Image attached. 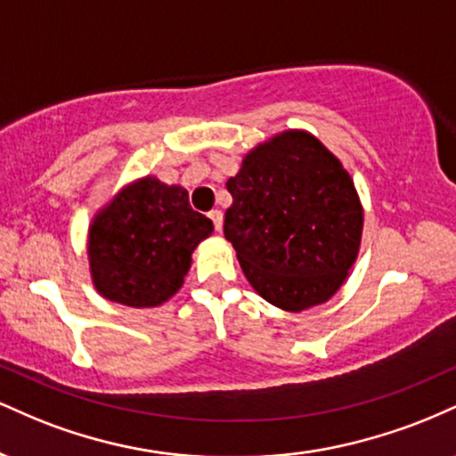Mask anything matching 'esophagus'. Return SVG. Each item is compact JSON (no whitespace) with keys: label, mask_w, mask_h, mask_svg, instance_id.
Segmentation results:
<instances>
[{"label":"esophagus","mask_w":456,"mask_h":456,"mask_svg":"<svg viewBox=\"0 0 456 456\" xmlns=\"http://www.w3.org/2000/svg\"><path fill=\"white\" fill-rule=\"evenodd\" d=\"M210 218L214 223V229H216V232H223V212L221 210H212Z\"/></svg>","instance_id":"esophagus-1"}]
</instances>
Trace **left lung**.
Here are the masks:
<instances>
[{"label":"left lung","mask_w":456,"mask_h":456,"mask_svg":"<svg viewBox=\"0 0 456 456\" xmlns=\"http://www.w3.org/2000/svg\"><path fill=\"white\" fill-rule=\"evenodd\" d=\"M227 188L224 238L264 300L300 313L341 289L364 210L349 171L315 134L289 128L255 145Z\"/></svg>","instance_id":"left-lung-1"}]
</instances>
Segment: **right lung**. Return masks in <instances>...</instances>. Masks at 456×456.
<instances>
[{"instance_id": "right-lung-1", "label": "right lung", "mask_w": 456, "mask_h": 456, "mask_svg": "<svg viewBox=\"0 0 456 456\" xmlns=\"http://www.w3.org/2000/svg\"><path fill=\"white\" fill-rule=\"evenodd\" d=\"M214 224L188 203V191L143 175L94 214L87 259L102 297L133 308L165 305L184 285L192 253Z\"/></svg>"}]
</instances>
